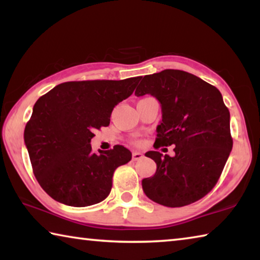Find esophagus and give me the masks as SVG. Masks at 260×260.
<instances>
[{
  "instance_id": "esophagus-1",
  "label": "esophagus",
  "mask_w": 260,
  "mask_h": 260,
  "mask_svg": "<svg viewBox=\"0 0 260 260\" xmlns=\"http://www.w3.org/2000/svg\"><path fill=\"white\" fill-rule=\"evenodd\" d=\"M132 158H133V160H140L143 158V155L139 151H134L133 155H132Z\"/></svg>"
}]
</instances>
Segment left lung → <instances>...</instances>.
<instances>
[{
	"label": "left lung",
	"instance_id": "obj_1",
	"mask_svg": "<svg viewBox=\"0 0 260 260\" xmlns=\"http://www.w3.org/2000/svg\"><path fill=\"white\" fill-rule=\"evenodd\" d=\"M146 94L161 107L155 148L175 146V155L146 153L157 170L142 180L143 191L169 208L191 204L212 190L232 151L230 111L217 88L180 70L144 76L135 95Z\"/></svg>",
	"mask_w": 260,
	"mask_h": 260
}]
</instances>
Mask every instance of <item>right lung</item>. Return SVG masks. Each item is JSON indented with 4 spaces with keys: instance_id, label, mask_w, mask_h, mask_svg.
<instances>
[{
    "instance_id": "obj_1",
    "label": "right lung",
    "mask_w": 260,
    "mask_h": 260,
    "mask_svg": "<svg viewBox=\"0 0 260 260\" xmlns=\"http://www.w3.org/2000/svg\"><path fill=\"white\" fill-rule=\"evenodd\" d=\"M139 80L63 82L34 104L24 140L35 178L55 201L83 208L107 199L114 170L132 152L117 144L94 153L90 141L95 129L109 126L113 108L133 94Z\"/></svg>"
}]
</instances>
